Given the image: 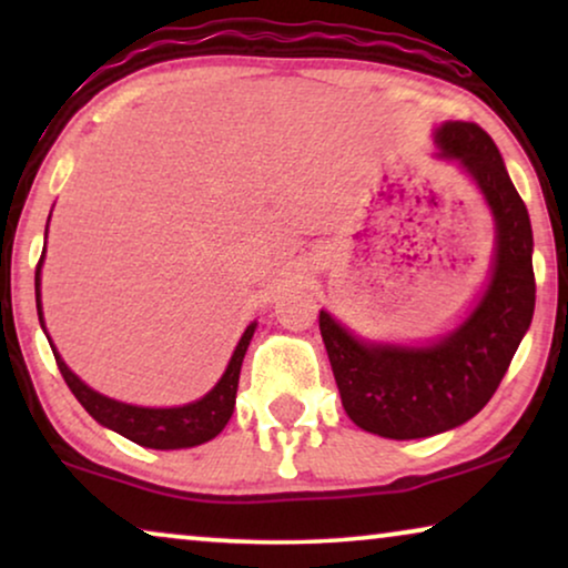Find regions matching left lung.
Here are the masks:
<instances>
[{
    "instance_id": "obj_1",
    "label": "left lung",
    "mask_w": 568,
    "mask_h": 568,
    "mask_svg": "<svg viewBox=\"0 0 568 568\" xmlns=\"http://www.w3.org/2000/svg\"><path fill=\"white\" fill-rule=\"evenodd\" d=\"M434 142L476 181L496 222L494 268L478 307L432 346L367 344L321 310L348 418L387 439L432 437L476 416L507 375L535 310L530 216L494 139L478 123L447 121Z\"/></svg>"
}]
</instances>
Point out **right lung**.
Instances as JSON below:
<instances>
[{
	"instance_id": "add662e5",
	"label": "right lung",
	"mask_w": 568,
	"mask_h": 568,
	"mask_svg": "<svg viewBox=\"0 0 568 568\" xmlns=\"http://www.w3.org/2000/svg\"><path fill=\"white\" fill-rule=\"evenodd\" d=\"M41 263H43V255L41 261H38V271H36V305H38V321L43 325ZM255 325L258 323H251L245 328L243 338H240V344L235 346V354H232V359L227 364V369H224L220 383H216L201 400H193L189 406H175V408H142V406H129V403L105 398V395H100L92 390V387L84 385L82 379L67 367L57 348L51 346V352L57 356L59 372L61 377H64V383L69 385V390L74 393V398L82 403L84 410H88L98 424L119 432L121 437L136 442V445L142 447L181 449V447L204 445V442L214 439L216 434L227 426L232 410H235L240 367H243L247 344H251Z\"/></svg>"
}]
</instances>
